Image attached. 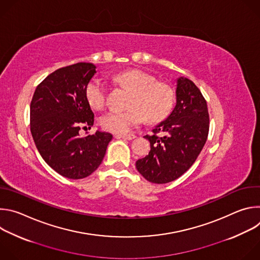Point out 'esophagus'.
<instances>
[{
  "instance_id": "esophagus-1",
  "label": "esophagus",
  "mask_w": 260,
  "mask_h": 260,
  "mask_svg": "<svg viewBox=\"0 0 260 260\" xmlns=\"http://www.w3.org/2000/svg\"><path fill=\"white\" fill-rule=\"evenodd\" d=\"M117 138H121V139H124V140H128V141H131V140L135 139V138H136V136H135V135H118V136H117Z\"/></svg>"
}]
</instances>
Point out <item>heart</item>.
Masks as SVG:
<instances>
[{
    "instance_id": "heart-1",
    "label": "heart",
    "mask_w": 260,
    "mask_h": 260,
    "mask_svg": "<svg viewBox=\"0 0 260 260\" xmlns=\"http://www.w3.org/2000/svg\"><path fill=\"white\" fill-rule=\"evenodd\" d=\"M114 81L133 91L126 111L110 110L100 118L106 131L125 134L141 124L146 116L150 121L166 117L173 105L174 93L170 86L155 82V78L140 70L126 71L114 76ZM86 100L94 109H102L107 100V85L99 78L91 79L85 88Z\"/></svg>"
}]
</instances>
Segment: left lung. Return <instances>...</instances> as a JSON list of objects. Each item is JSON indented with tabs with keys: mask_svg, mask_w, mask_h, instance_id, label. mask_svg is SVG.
Returning <instances> with one entry per match:
<instances>
[{
	"mask_svg": "<svg viewBox=\"0 0 260 260\" xmlns=\"http://www.w3.org/2000/svg\"><path fill=\"white\" fill-rule=\"evenodd\" d=\"M176 104L153 129L150 152L137 160L138 172L149 182L165 184L182 176L196 161L209 134L207 102L197 85L185 77L176 80ZM163 134L157 137L156 133Z\"/></svg>",
	"mask_w": 260,
	"mask_h": 260,
	"instance_id": "left-lung-1",
	"label": "left lung"
}]
</instances>
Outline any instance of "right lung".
<instances>
[{
    "label": "right lung",
    "instance_id": "1",
    "mask_svg": "<svg viewBox=\"0 0 260 260\" xmlns=\"http://www.w3.org/2000/svg\"><path fill=\"white\" fill-rule=\"evenodd\" d=\"M96 67L78 62L60 68L38 86L30 102V133L37 149L59 175L82 179L102 164L113 136L96 131L80 137L81 125L92 126L94 114L85 88Z\"/></svg>",
    "mask_w": 260,
    "mask_h": 260
}]
</instances>
